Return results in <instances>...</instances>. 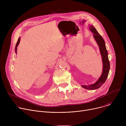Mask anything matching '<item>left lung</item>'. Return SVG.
Here are the masks:
<instances>
[{
	"label": "left lung",
	"instance_id": "left-lung-1",
	"mask_svg": "<svg viewBox=\"0 0 126 126\" xmlns=\"http://www.w3.org/2000/svg\"><path fill=\"white\" fill-rule=\"evenodd\" d=\"M89 27L90 30L93 33H94L93 37L99 47L103 62L102 73L101 76L97 80V81L93 84L89 85H81V87L83 88L93 90H96L99 88L105 82L108 76L110 65L104 40L93 25H89Z\"/></svg>",
	"mask_w": 126,
	"mask_h": 126
}]
</instances>
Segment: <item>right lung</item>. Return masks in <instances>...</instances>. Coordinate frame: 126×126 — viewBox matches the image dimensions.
Wrapping results in <instances>:
<instances>
[{"label":"right lung","instance_id":"obj_1","mask_svg":"<svg viewBox=\"0 0 126 126\" xmlns=\"http://www.w3.org/2000/svg\"><path fill=\"white\" fill-rule=\"evenodd\" d=\"M20 37H19V38H18V41H17V43H16V46H15V53H16V54H17V47L18 45H19V43H20Z\"/></svg>","mask_w":126,"mask_h":126}]
</instances>
